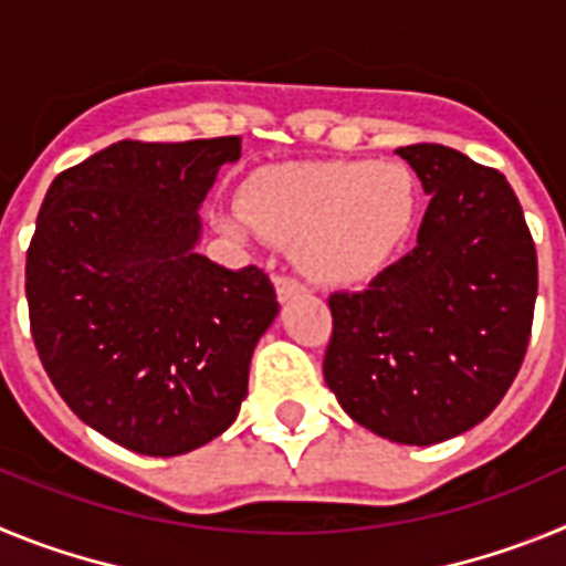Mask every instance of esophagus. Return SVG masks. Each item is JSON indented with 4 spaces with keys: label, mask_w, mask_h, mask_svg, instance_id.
<instances>
[{
    "label": "esophagus",
    "mask_w": 566,
    "mask_h": 566,
    "mask_svg": "<svg viewBox=\"0 0 566 566\" xmlns=\"http://www.w3.org/2000/svg\"><path fill=\"white\" fill-rule=\"evenodd\" d=\"M274 289H277L280 303H289L292 297H297V294L306 292V286H303L297 277H289V274H280V277H274Z\"/></svg>",
    "instance_id": "obj_1"
}]
</instances>
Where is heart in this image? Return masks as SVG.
Masks as SVG:
<instances>
[{
	"label": "heart",
	"mask_w": 566,
	"mask_h": 566,
	"mask_svg": "<svg viewBox=\"0 0 566 566\" xmlns=\"http://www.w3.org/2000/svg\"><path fill=\"white\" fill-rule=\"evenodd\" d=\"M417 212V178L402 164L314 161L254 172L240 187L238 209L218 212V227L238 240L294 243L308 277L354 286L402 252Z\"/></svg>",
	"instance_id": "heart-1"
}]
</instances>
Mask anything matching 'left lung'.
I'll list each match as a JSON object with an SVG mask.
<instances>
[{"label":"left lung","instance_id":"1","mask_svg":"<svg viewBox=\"0 0 566 566\" xmlns=\"http://www.w3.org/2000/svg\"><path fill=\"white\" fill-rule=\"evenodd\" d=\"M397 155L431 198L417 247L363 292L328 297L323 377L377 437L437 444L490 417L516 379L536 308V247L499 169L442 144Z\"/></svg>","mask_w":566,"mask_h":566}]
</instances>
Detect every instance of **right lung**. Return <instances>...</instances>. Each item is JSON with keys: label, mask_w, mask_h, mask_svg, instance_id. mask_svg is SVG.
<instances>
[{"label": "right lung", "mask_w": 566, "mask_h": 566, "mask_svg": "<svg viewBox=\"0 0 566 566\" xmlns=\"http://www.w3.org/2000/svg\"><path fill=\"white\" fill-rule=\"evenodd\" d=\"M240 138L118 142L50 184L30 240V332L50 382L93 431L144 457L221 437L277 317L263 269L198 254L203 198Z\"/></svg>", "instance_id": "1"}]
</instances>
